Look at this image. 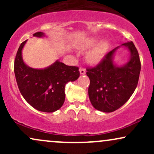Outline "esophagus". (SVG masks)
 <instances>
[{"instance_id":"34e87169","label":"esophagus","mask_w":154,"mask_h":154,"mask_svg":"<svg viewBox=\"0 0 154 154\" xmlns=\"http://www.w3.org/2000/svg\"><path fill=\"white\" fill-rule=\"evenodd\" d=\"M79 72H80L81 75H85V68L80 67V68H79Z\"/></svg>"}]
</instances>
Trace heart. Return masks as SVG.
Wrapping results in <instances>:
<instances>
[{"instance_id": "b5f03b06", "label": "heart", "mask_w": 154, "mask_h": 154, "mask_svg": "<svg viewBox=\"0 0 154 154\" xmlns=\"http://www.w3.org/2000/svg\"><path fill=\"white\" fill-rule=\"evenodd\" d=\"M98 40L97 38H91L88 39L84 43L82 44V48H92L95 45L98 43ZM109 42L104 41L99 44L97 47H95L93 51L88 55V59L93 63H96L100 61L102 58L103 57L104 55L106 54V51L109 48Z\"/></svg>"}]
</instances>
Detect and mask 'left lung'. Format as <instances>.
I'll return each mask as SVG.
<instances>
[{
    "instance_id": "obj_1",
    "label": "left lung",
    "mask_w": 154,
    "mask_h": 154,
    "mask_svg": "<svg viewBox=\"0 0 154 154\" xmlns=\"http://www.w3.org/2000/svg\"><path fill=\"white\" fill-rule=\"evenodd\" d=\"M131 54L125 66L116 67L113 55L116 48L107 53L96 66L87 67L90 78L88 95L92 105L97 110L112 112L126 103L137 85L141 63L139 54L132 42L122 44Z\"/></svg>"
}]
</instances>
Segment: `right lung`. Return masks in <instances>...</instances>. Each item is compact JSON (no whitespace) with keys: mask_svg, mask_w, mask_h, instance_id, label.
<instances>
[{"mask_svg":"<svg viewBox=\"0 0 154 154\" xmlns=\"http://www.w3.org/2000/svg\"><path fill=\"white\" fill-rule=\"evenodd\" d=\"M38 32L33 36L42 37ZM26 41L21 43L14 60V73L21 94L29 105L43 112H54L62 106L65 100V85L79 77V68L67 66L56 61L44 69L27 66L23 61L22 50Z\"/></svg>","mask_w":154,"mask_h":154,"instance_id":"right-lung-1","label":"right lung"}]
</instances>
